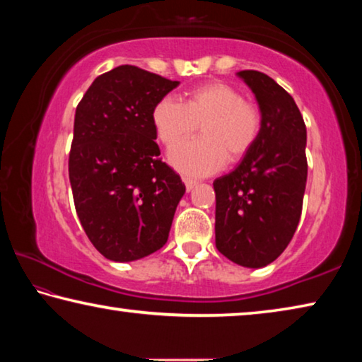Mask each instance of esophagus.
<instances>
[{"instance_id": "1", "label": "esophagus", "mask_w": 362, "mask_h": 362, "mask_svg": "<svg viewBox=\"0 0 362 362\" xmlns=\"http://www.w3.org/2000/svg\"><path fill=\"white\" fill-rule=\"evenodd\" d=\"M183 183H185V188H187V192H192L194 187H197V180H193V179H188V177H183Z\"/></svg>"}]
</instances>
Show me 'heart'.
Returning a JSON list of instances; mask_svg holds the SVG:
<instances>
[{"instance_id":"1","label":"heart","mask_w":362,"mask_h":362,"mask_svg":"<svg viewBox=\"0 0 362 362\" xmlns=\"http://www.w3.org/2000/svg\"><path fill=\"white\" fill-rule=\"evenodd\" d=\"M158 139L165 146L189 136L199 124L203 139L172 148L169 160L177 170L192 177L214 174L228 160H240L256 145L262 130V111L256 103L226 82L194 87L187 103L165 96L153 109Z\"/></svg>"}]
</instances>
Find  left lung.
<instances>
[{
    "mask_svg": "<svg viewBox=\"0 0 362 362\" xmlns=\"http://www.w3.org/2000/svg\"><path fill=\"white\" fill-rule=\"evenodd\" d=\"M262 111L256 145L214 180L216 246L243 267H264L288 246L308 179L306 125L295 100L266 74L240 71Z\"/></svg>",
    "mask_w": 362,
    "mask_h": 362,
    "instance_id": "obj_1",
    "label": "left lung"
}]
</instances>
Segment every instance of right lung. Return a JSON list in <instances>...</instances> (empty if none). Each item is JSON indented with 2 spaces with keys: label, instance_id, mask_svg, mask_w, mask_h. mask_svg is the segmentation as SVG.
<instances>
[{
  "label": "right lung",
  "instance_id": "right-lung-1",
  "mask_svg": "<svg viewBox=\"0 0 362 362\" xmlns=\"http://www.w3.org/2000/svg\"><path fill=\"white\" fill-rule=\"evenodd\" d=\"M177 85L125 64L96 77L77 105L74 204L90 242L111 261L140 259L168 242L185 185L159 159L153 109Z\"/></svg>",
  "mask_w": 362,
  "mask_h": 362
}]
</instances>
